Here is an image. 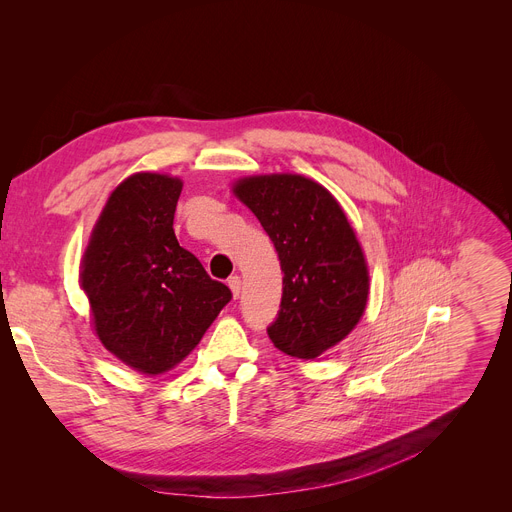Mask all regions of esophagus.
I'll return each instance as SVG.
<instances>
[{
    "instance_id": "obj_1",
    "label": "esophagus",
    "mask_w": 512,
    "mask_h": 512,
    "mask_svg": "<svg viewBox=\"0 0 512 512\" xmlns=\"http://www.w3.org/2000/svg\"><path fill=\"white\" fill-rule=\"evenodd\" d=\"M228 288L232 292V298H238V294H241V278H238V276L228 278Z\"/></svg>"
}]
</instances>
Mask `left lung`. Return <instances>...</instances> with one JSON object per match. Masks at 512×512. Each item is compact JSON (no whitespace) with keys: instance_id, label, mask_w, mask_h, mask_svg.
I'll use <instances>...</instances> for the list:
<instances>
[{"instance_id":"1","label":"left lung","mask_w":512,"mask_h":512,"mask_svg":"<svg viewBox=\"0 0 512 512\" xmlns=\"http://www.w3.org/2000/svg\"><path fill=\"white\" fill-rule=\"evenodd\" d=\"M232 191L269 234L284 271L269 339L294 358L321 356L366 309L368 267L354 228L323 185L300 175L245 177Z\"/></svg>"}]
</instances>
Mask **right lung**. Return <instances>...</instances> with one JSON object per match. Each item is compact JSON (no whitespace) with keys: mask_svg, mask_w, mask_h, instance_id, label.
I'll list each match as a JSON object with an SVG mask.
<instances>
[{"mask_svg":"<svg viewBox=\"0 0 512 512\" xmlns=\"http://www.w3.org/2000/svg\"><path fill=\"white\" fill-rule=\"evenodd\" d=\"M181 189L177 177H127L102 208L80 267L102 346L152 377L187 358L232 298L177 241Z\"/></svg>","mask_w":512,"mask_h":512,"instance_id":"right-lung-1","label":"right lung"}]
</instances>
